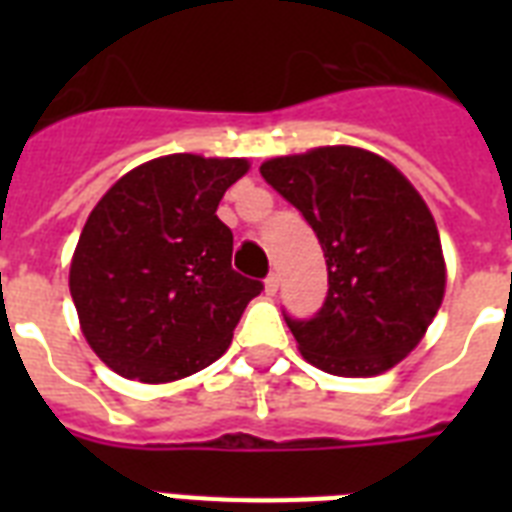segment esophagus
I'll return each instance as SVG.
<instances>
[{"label":"esophagus","mask_w":512,"mask_h":512,"mask_svg":"<svg viewBox=\"0 0 512 512\" xmlns=\"http://www.w3.org/2000/svg\"><path fill=\"white\" fill-rule=\"evenodd\" d=\"M279 292V273H268V279H265V295H276Z\"/></svg>","instance_id":"obj_1"}]
</instances>
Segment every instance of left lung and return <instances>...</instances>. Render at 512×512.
Wrapping results in <instances>:
<instances>
[{"instance_id":"obj_1","label":"left lung","mask_w":512,"mask_h":512,"mask_svg":"<svg viewBox=\"0 0 512 512\" xmlns=\"http://www.w3.org/2000/svg\"><path fill=\"white\" fill-rule=\"evenodd\" d=\"M308 220L327 257L329 292L313 319L284 313L305 361L337 377L388 372L417 348L446 289L436 220L382 156L324 146L260 167Z\"/></svg>"}]
</instances>
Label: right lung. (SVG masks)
Wrapping results in <instances>:
<instances>
[{"instance_id":"right-lung-1","label":"right lung","mask_w":512,"mask_h":512,"mask_svg":"<svg viewBox=\"0 0 512 512\" xmlns=\"http://www.w3.org/2000/svg\"><path fill=\"white\" fill-rule=\"evenodd\" d=\"M247 159L170 154L119 177L84 223L68 287L90 348L127 380L172 382L223 356L263 281L231 268L215 215Z\"/></svg>"}]
</instances>
